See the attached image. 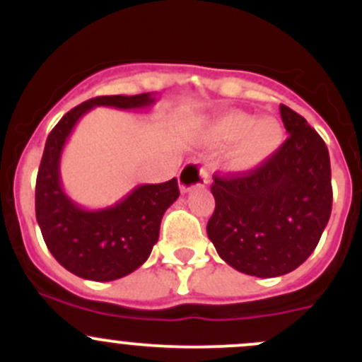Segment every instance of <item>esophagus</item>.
<instances>
[{
    "mask_svg": "<svg viewBox=\"0 0 362 362\" xmlns=\"http://www.w3.org/2000/svg\"><path fill=\"white\" fill-rule=\"evenodd\" d=\"M208 184V170L199 163H191L182 168L178 175V185L182 192H189L196 187H204Z\"/></svg>",
    "mask_w": 362,
    "mask_h": 362,
    "instance_id": "obj_1",
    "label": "esophagus"
}]
</instances>
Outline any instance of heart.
Returning <instances> with one entry per match:
<instances>
[{"label":"heart","mask_w":362,"mask_h":362,"mask_svg":"<svg viewBox=\"0 0 362 362\" xmlns=\"http://www.w3.org/2000/svg\"><path fill=\"white\" fill-rule=\"evenodd\" d=\"M204 140L214 147H231L229 163L235 170H252L268 160L284 141V129L273 117L257 119L252 113L228 112L204 129Z\"/></svg>","instance_id":"obj_1"}]
</instances>
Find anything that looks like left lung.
I'll return each mask as SVG.
<instances>
[{
    "label": "left lung",
    "mask_w": 362,
    "mask_h": 362,
    "mask_svg": "<svg viewBox=\"0 0 362 362\" xmlns=\"http://www.w3.org/2000/svg\"><path fill=\"white\" fill-rule=\"evenodd\" d=\"M289 138L261 166L214 175L206 233L238 272L261 279L291 273L315 250L333 206L326 144L305 117L280 105Z\"/></svg>",
    "instance_id": "8db88e82"
}]
</instances>
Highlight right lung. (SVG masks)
<instances>
[{
  "label": "right lung",
  "instance_id": "right-lung-1",
  "mask_svg": "<svg viewBox=\"0 0 362 362\" xmlns=\"http://www.w3.org/2000/svg\"><path fill=\"white\" fill-rule=\"evenodd\" d=\"M156 103L151 93L98 96L69 110L47 138L36 177L35 208L47 249L73 275L94 282L122 279L140 268L158 243L163 215L177 202V178L144 184L112 206L86 210L64 192L61 154L80 117L94 107L140 110Z\"/></svg>",
  "mask_w": 362,
  "mask_h": 362
}]
</instances>
